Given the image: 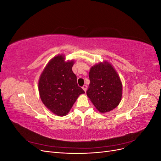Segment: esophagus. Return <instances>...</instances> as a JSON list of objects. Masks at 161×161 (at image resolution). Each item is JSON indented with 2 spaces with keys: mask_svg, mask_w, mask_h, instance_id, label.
Masks as SVG:
<instances>
[{
  "mask_svg": "<svg viewBox=\"0 0 161 161\" xmlns=\"http://www.w3.org/2000/svg\"><path fill=\"white\" fill-rule=\"evenodd\" d=\"M82 89L84 90V91H85V92H86V88H87V86H86V85H83V86H82Z\"/></svg>",
  "mask_w": 161,
  "mask_h": 161,
  "instance_id": "1",
  "label": "esophagus"
}]
</instances>
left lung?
<instances>
[{"label":"left lung","mask_w":161,"mask_h":161,"mask_svg":"<svg viewBox=\"0 0 161 161\" xmlns=\"http://www.w3.org/2000/svg\"><path fill=\"white\" fill-rule=\"evenodd\" d=\"M90 85L86 95L100 113L105 114L118 106L122 97V83L113 65L108 61L91 66Z\"/></svg>","instance_id":"left-lung-1"}]
</instances>
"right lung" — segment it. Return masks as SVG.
I'll return each instance as SVG.
<instances>
[{"label": "right lung", "instance_id": "obj_1", "mask_svg": "<svg viewBox=\"0 0 161 161\" xmlns=\"http://www.w3.org/2000/svg\"><path fill=\"white\" fill-rule=\"evenodd\" d=\"M75 62V60L66 61L65 55L58 54L48 62L39 79L42 103L58 116L66 115L78 97L85 93L72 70Z\"/></svg>", "mask_w": 161, "mask_h": 161}]
</instances>
